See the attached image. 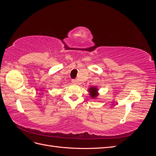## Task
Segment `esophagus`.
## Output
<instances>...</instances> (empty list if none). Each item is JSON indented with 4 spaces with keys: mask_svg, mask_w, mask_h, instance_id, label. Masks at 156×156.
<instances>
[{
    "mask_svg": "<svg viewBox=\"0 0 156 156\" xmlns=\"http://www.w3.org/2000/svg\"><path fill=\"white\" fill-rule=\"evenodd\" d=\"M72 82L73 84H76V83H77L76 79H72Z\"/></svg>",
    "mask_w": 156,
    "mask_h": 156,
    "instance_id": "1",
    "label": "esophagus"
}]
</instances>
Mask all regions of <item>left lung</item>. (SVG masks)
I'll return each mask as SVG.
<instances>
[{
    "label": "left lung",
    "instance_id": "obj_1",
    "mask_svg": "<svg viewBox=\"0 0 156 156\" xmlns=\"http://www.w3.org/2000/svg\"><path fill=\"white\" fill-rule=\"evenodd\" d=\"M89 92H90V94L92 98H94L95 97H96L98 96V90L96 87H91L89 88Z\"/></svg>",
    "mask_w": 156,
    "mask_h": 156
}]
</instances>
